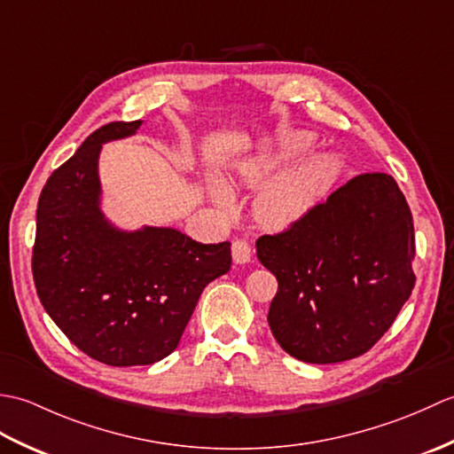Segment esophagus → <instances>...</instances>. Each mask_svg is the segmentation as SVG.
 Returning <instances> with one entry per match:
<instances>
[{
	"label": "esophagus",
	"instance_id": "34e87169",
	"mask_svg": "<svg viewBox=\"0 0 454 454\" xmlns=\"http://www.w3.org/2000/svg\"><path fill=\"white\" fill-rule=\"evenodd\" d=\"M232 257L238 265H246L252 262V247H249L246 239H236L232 244Z\"/></svg>",
	"mask_w": 454,
	"mask_h": 454
}]
</instances>
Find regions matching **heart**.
<instances>
[{"instance_id": "1", "label": "heart", "mask_w": 454, "mask_h": 454, "mask_svg": "<svg viewBox=\"0 0 454 454\" xmlns=\"http://www.w3.org/2000/svg\"><path fill=\"white\" fill-rule=\"evenodd\" d=\"M314 144V137L310 132L304 130H291L283 134L277 142V148L271 156L249 161L239 171V177L244 179L247 185H259L271 173L278 169L283 163L293 161L294 158L302 156V153ZM335 173V160L330 153H314V156L306 158L302 163L286 173L285 177L271 183L259 192L255 199V218L265 226L271 228H286L298 224L304 220L317 200L322 199L325 187ZM208 195L212 202L224 212L236 210V197L232 189H230L224 181L218 177L208 179Z\"/></svg>"}]
</instances>
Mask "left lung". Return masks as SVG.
Segmentation results:
<instances>
[{"label": "left lung", "instance_id": "obj_1", "mask_svg": "<svg viewBox=\"0 0 454 454\" xmlns=\"http://www.w3.org/2000/svg\"><path fill=\"white\" fill-rule=\"evenodd\" d=\"M255 254L277 277L267 322L294 359L341 363L380 340L411 294L416 254L406 199L387 173H363Z\"/></svg>", "mask_w": 454, "mask_h": 454}]
</instances>
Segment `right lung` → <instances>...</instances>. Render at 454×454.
<instances>
[{
    "label": "right lung",
    "instance_id": "1",
    "mask_svg": "<svg viewBox=\"0 0 454 454\" xmlns=\"http://www.w3.org/2000/svg\"><path fill=\"white\" fill-rule=\"evenodd\" d=\"M142 121L95 130L38 199L33 275L52 322L111 366L153 364L177 349L200 293L232 265L230 242L200 244L173 226L124 228L103 208V144Z\"/></svg>",
    "mask_w": 454,
    "mask_h": 454
}]
</instances>
